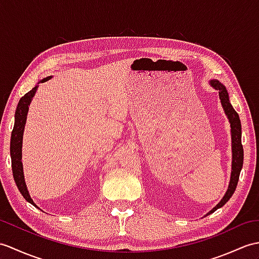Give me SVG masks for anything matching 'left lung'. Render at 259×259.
<instances>
[{"instance_id": "1", "label": "left lung", "mask_w": 259, "mask_h": 259, "mask_svg": "<svg viewBox=\"0 0 259 259\" xmlns=\"http://www.w3.org/2000/svg\"><path fill=\"white\" fill-rule=\"evenodd\" d=\"M211 86L219 90L221 104L223 106V109L225 111V115L227 116L228 120L231 123V137H232V173H231V181L228 184V189L226 191L225 195L222 198L221 202L213 207L205 216L214 213L216 209L221 208L224 204L230 200L234 192L236 190V186L238 183L239 173L243 167L244 162V150L242 146V124H240V120L238 113L234 110L233 106L230 102V97H228V93L223 83H221L218 79H212L209 81Z\"/></svg>"}]
</instances>
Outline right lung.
<instances>
[{
    "label": "right lung",
    "mask_w": 259,
    "mask_h": 259,
    "mask_svg": "<svg viewBox=\"0 0 259 259\" xmlns=\"http://www.w3.org/2000/svg\"><path fill=\"white\" fill-rule=\"evenodd\" d=\"M50 78L52 77H46L44 79H41L39 82L47 81ZM37 87L38 86H35L32 90H29V92L24 95L19 101V105H17L16 111H15V122H14L13 131H12L11 147H10L11 159H12V171H13V177L15 180L16 186L19 188L23 197L25 198L27 202L33 204L35 207L37 206H36V204L33 202L32 197L29 196V193L25 184V180H24L23 164H22V143H23L24 128H25L27 112H28V106L31 104L36 90H37Z\"/></svg>",
    "instance_id": "obj_1"
}]
</instances>
